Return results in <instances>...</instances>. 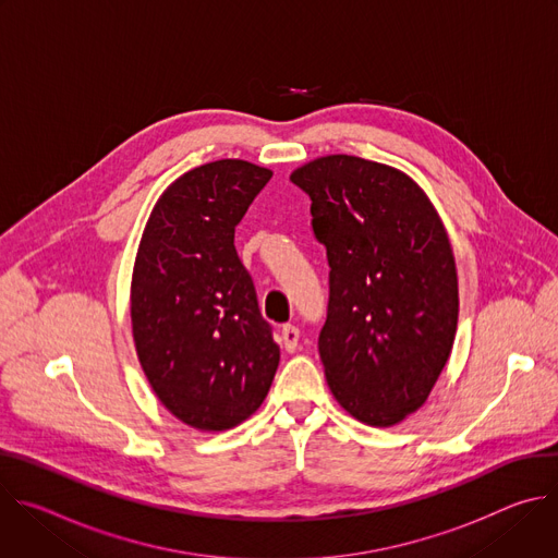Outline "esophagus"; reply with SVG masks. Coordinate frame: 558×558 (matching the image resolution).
I'll list each match as a JSON object with an SVG mask.
<instances>
[{
  "label": "esophagus",
  "mask_w": 558,
  "mask_h": 558,
  "mask_svg": "<svg viewBox=\"0 0 558 558\" xmlns=\"http://www.w3.org/2000/svg\"><path fill=\"white\" fill-rule=\"evenodd\" d=\"M298 342H300V329L293 325H284L280 329V344L284 347V351L293 353L298 349Z\"/></svg>",
  "instance_id": "obj_1"
}]
</instances>
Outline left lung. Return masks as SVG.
Here are the masks:
<instances>
[{
	"label": "left lung",
	"mask_w": 558,
	"mask_h": 558,
	"mask_svg": "<svg viewBox=\"0 0 558 558\" xmlns=\"http://www.w3.org/2000/svg\"><path fill=\"white\" fill-rule=\"evenodd\" d=\"M291 181L311 198L331 267L317 340L329 388L355 420L400 424L428 400L457 333L444 222L411 177L360 156L315 158Z\"/></svg>",
	"instance_id": "1"
}]
</instances>
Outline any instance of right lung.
<instances>
[{"instance_id":"right-lung-1","label":"right lung","mask_w":558,"mask_h":558,"mask_svg":"<svg viewBox=\"0 0 558 558\" xmlns=\"http://www.w3.org/2000/svg\"><path fill=\"white\" fill-rule=\"evenodd\" d=\"M269 179L241 158L185 172L156 201L136 252L130 315L141 368L161 404L198 430L254 415L280 362L233 247Z\"/></svg>"}]
</instances>
